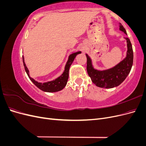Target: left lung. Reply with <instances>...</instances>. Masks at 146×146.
<instances>
[{
    "instance_id": "left-lung-1",
    "label": "left lung",
    "mask_w": 146,
    "mask_h": 146,
    "mask_svg": "<svg viewBox=\"0 0 146 146\" xmlns=\"http://www.w3.org/2000/svg\"><path fill=\"white\" fill-rule=\"evenodd\" d=\"M119 30L127 35L126 30L119 23ZM127 41V50L125 58L114 67L105 70H98L92 65L90 56L86 54L87 58V72L92 82L100 88H113L119 86L125 80L129 74L133 61V52L129 38H125Z\"/></svg>"
}]
</instances>
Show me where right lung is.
Instances as JSON below:
<instances>
[{
  "mask_svg": "<svg viewBox=\"0 0 146 146\" xmlns=\"http://www.w3.org/2000/svg\"><path fill=\"white\" fill-rule=\"evenodd\" d=\"M81 53H82L81 51L72 52L68 57V60L65 65L64 70L63 74L58 78H55L54 80L44 82L43 83L38 82L35 80V79L30 77V74H29V70L25 63L24 56H23V64H24V66L26 73H27V76L30 79V80L33 83V84L35 86H37L39 90H42V91L47 92H58L62 90L66 86V84H67V82H68V78H69V71L70 66H71L76 56L78 54H81Z\"/></svg>",
  "mask_w": 146,
  "mask_h": 146,
  "instance_id": "right-lung-1",
  "label": "right lung"
}]
</instances>
